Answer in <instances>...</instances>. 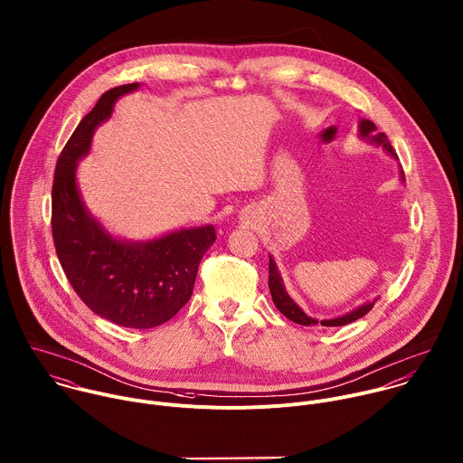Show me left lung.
Wrapping results in <instances>:
<instances>
[{
    "label": "left lung",
    "mask_w": 463,
    "mask_h": 463,
    "mask_svg": "<svg viewBox=\"0 0 463 463\" xmlns=\"http://www.w3.org/2000/svg\"><path fill=\"white\" fill-rule=\"evenodd\" d=\"M359 135H361L363 138L370 140V142L375 144V146H383V149H386L393 158H397V153H395L393 146L390 144L386 133H379V131H377V126H375L372 120L363 118V120L359 122ZM401 175H402V180H404V173H401ZM269 288H270V296H272V301H274L276 308H278L287 319H290V321H294V323H298V325H303V326H345V325H350V323L361 319L363 316H366V314L373 308V305H375V301H377V299H373V301H370V303H364V305H361L359 308H355V310H352V312H348V314H345V316H341V317L317 321V319L307 316V314L298 307V303L287 294L285 285H283V279H281V274H279V270H278L276 261L272 260V256H270V261H269Z\"/></svg>",
    "instance_id": "left-lung-1"
}]
</instances>
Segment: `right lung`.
Here are the masks:
<instances>
[{
	"mask_svg": "<svg viewBox=\"0 0 463 463\" xmlns=\"http://www.w3.org/2000/svg\"><path fill=\"white\" fill-rule=\"evenodd\" d=\"M122 84L100 95L62 147L52 185V234L59 263L82 303L126 328H155L189 301L198 265L216 241L213 225L180 229L149 241L117 240L88 213L77 189V162L88 155L95 128L109 118Z\"/></svg>",
	"mask_w": 463,
	"mask_h": 463,
	"instance_id": "right-lung-1",
	"label": "right lung"
}]
</instances>
